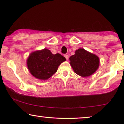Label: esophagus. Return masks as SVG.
Listing matches in <instances>:
<instances>
[{
	"label": "esophagus",
	"instance_id": "34e87169",
	"mask_svg": "<svg viewBox=\"0 0 124 124\" xmlns=\"http://www.w3.org/2000/svg\"><path fill=\"white\" fill-rule=\"evenodd\" d=\"M64 57H65V59H67V60H68V59H69V56H68V55H67V54H65V55H64Z\"/></svg>",
	"mask_w": 124,
	"mask_h": 124
}]
</instances>
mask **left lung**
Instances as JSON below:
<instances>
[{
  "label": "left lung",
  "mask_w": 124,
  "mask_h": 124,
  "mask_svg": "<svg viewBox=\"0 0 124 124\" xmlns=\"http://www.w3.org/2000/svg\"><path fill=\"white\" fill-rule=\"evenodd\" d=\"M69 60L74 73L83 77H89L94 74L100 64L97 55L82 48L76 50L74 55L69 57Z\"/></svg>",
  "instance_id": "1"
}]
</instances>
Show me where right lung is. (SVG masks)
Wrapping results in <instances>:
<instances>
[{
	"label": "right lung",
	"mask_w": 124,
	"mask_h": 124,
	"mask_svg": "<svg viewBox=\"0 0 124 124\" xmlns=\"http://www.w3.org/2000/svg\"><path fill=\"white\" fill-rule=\"evenodd\" d=\"M66 59L60 54H52L47 48L32 52L26 60L28 70L34 77L47 80L57 72Z\"/></svg>",
	"instance_id": "1"
}]
</instances>
